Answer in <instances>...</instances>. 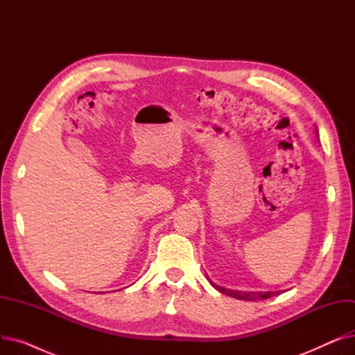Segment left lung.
Wrapping results in <instances>:
<instances>
[{
  "mask_svg": "<svg viewBox=\"0 0 355 355\" xmlns=\"http://www.w3.org/2000/svg\"><path fill=\"white\" fill-rule=\"evenodd\" d=\"M318 132V130H316ZM210 281V279H209ZM211 286H214L218 292L225 293L227 296H232V297H236V300H241V301H263V300H268V297L270 296H275V295H279L281 293V291H276V292H243V291H233V289H226L223 286H218L216 284H213L210 281Z\"/></svg>",
  "mask_w": 355,
  "mask_h": 355,
  "instance_id": "obj_1",
  "label": "left lung"
}]
</instances>
